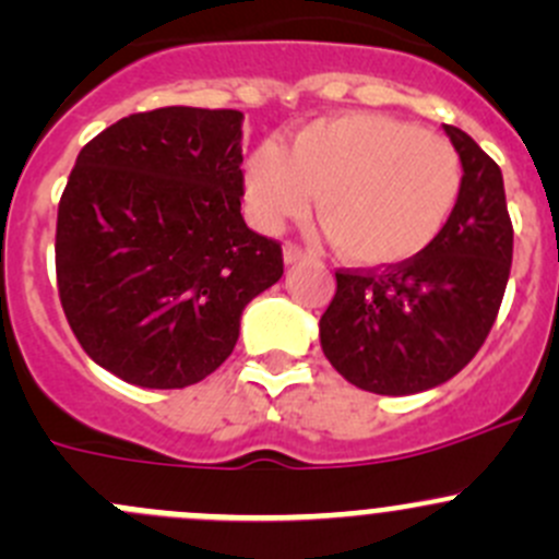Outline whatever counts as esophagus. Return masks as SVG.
<instances>
[{"label": "esophagus", "mask_w": 559, "mask_h": 559, "mask_svg": "<svg viewBox=\"0 0 559 559\" xmlns=\"http://www.w3.org/2000/svg\"><path fill=\"white\" fill-rule=\"evenodd\" d=\"M284 259L292 264V262H302V259H311V253H308L306 248L297 246V243H286L284 246Z\"/></svg>", "instance_id": "34e87169"}]
</instances>
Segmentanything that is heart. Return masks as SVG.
Wrapping results in <instances>:
<instances>
[{
    "label": "heart",
    "instance_id": "b5f03b06",
    "mask_svg": "<svg viewBox=\"0 0 559 559\" xmlns=\"http://www.w3.org/2000/svg\"><path fill=\"white\" fill-rule=\"evenodd\" d=\"M462 159L447 138L379 112L319 118L292 138L253 151L246 194L253 222L278 229L316 213L337 251L362 267L419 257L452 218Z\"/></svg>",
    "mask_w": 559,
    "mask_h": 559
}]
</instances>
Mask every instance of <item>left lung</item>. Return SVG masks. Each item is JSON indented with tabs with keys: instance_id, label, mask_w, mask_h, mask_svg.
<instances>
[{
	"instance_id": "1",
	"label": "left lung",
	"mask_w": 559,
	"mask_h": 559,
	"mask_svg": "<svg viewBox=\"0 0 559 559\" xmlns=\"http://www.w3.org/2000/svg\"><path fill=\"white\" fill-rule=\"evenodd\" d=\"M447 129L462 159L452 218L427 251L389 267L337 270L321 348L354 386L414 394L460 373L487 341L514 257L503 173L476 140Z\"/></svg>"
}]
</instances>
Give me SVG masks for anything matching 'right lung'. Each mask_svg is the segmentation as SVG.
Returning a JSON list of instances; mask_svg holds the SVG:
<instances>
[{"instance_id":"add662e5","label":"right lung","mask_w":559,"mask_h":559,"mask_svg":"<svg viewBox=\"0 0 559 559\" xmlns=\"http://www.w3.org/2000/svg\"><path fill=\"white\" fill-rule=\"evenodd\" d=\"M243 112L156 107L78 154L56 218V286L83 352L129 384L183 389L233 354L240 313L284 275L246 227Z\"/></svg>"}]
</instances>
